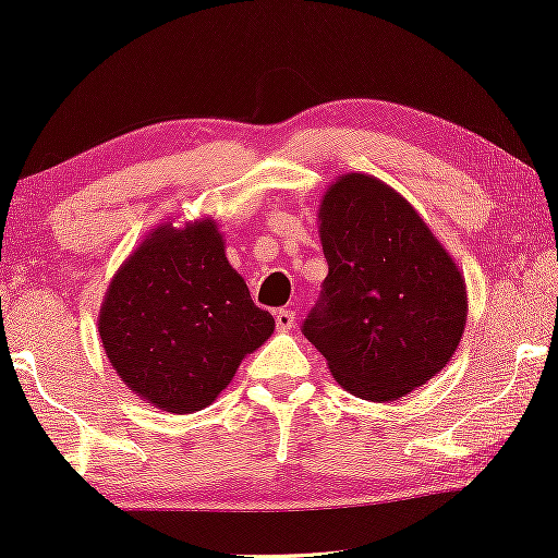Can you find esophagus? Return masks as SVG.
Segmentation results:
<instances>
[{
  "mask_svg": "<svg viewBox=\"0 0 558 558\" xmlns=\"http://www.w3.org/2000/svg\"><path fill=\"white\" fill-rule=\"evenodd\" d=\"M294 318L296 314L291 312V308H279V312L274 314V322H277L279 331H291V328H294Z\"/></svg>",
  "mask_w": 558,
  "mask_h": 558,
  "instance_id": "1",
  "label": "esophagus"
}]
</instances>
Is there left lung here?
Segmentation results:
<instances>
[{
	"label": "left lung",
	"mask_w": 558,
	"mask_h": 558,
	"mask_svg": "<svg viewBox=\"0 0 558 558\" xmlns=\"http://www.w3.org/2000/svg\"><path fill=\"white\" fill-rule=\"evenodd\" d=\"M328 274L301 326L331 376L355 398L390 403L425 386L458 351L468 287L408 199L345 172L318 205Z\"/></svg>",
	"instance_id": "obj_1"
}]
</instances>
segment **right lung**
Here are the masks:
<instances>
[{
	"instance_id": "obj_1",
	"label": "right lung",
	"mask_w": 558,
	"mask_h": 558,
	"mask_svg": "<svg viewBox=\"0 0 558 558\" xmlns=\"http://www.w3.org/2000/svg\"><path fill=\"white\" fill-rule=\"evenodd\" d=\"M98 333L141 400L187 415L215 403L246 353L274 333L225 254L213 217L166 222L135 246L106 289Z\"/></svg>"
}]
</instances>
